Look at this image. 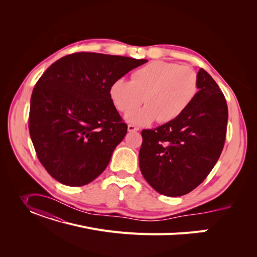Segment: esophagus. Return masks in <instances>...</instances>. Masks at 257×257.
Returning a JSON list of instances; mask_svg holds the SVG:
<instances>
[{
    "mask_svg": "<svg viewBox=\"0 0 257 257\" xmlns=\"http://www.w3.org/2000/svg\"><path fill=\"white\" fill-rule=\"evenodd\" d=\"M139 130H140V128L137 127V126L131 125V124L128 125V131H129V132H137V131H139Z\"/></svg>",
    "mask_w": 257,
    "mask_h": 257,
    "instance_id": "34e87169",
    "label": "esophagus"
}]
</instances>
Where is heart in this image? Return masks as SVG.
<instances>
[{
	"instance_id": "obj_1",
	"label": "heart",
	"mask_w": 257,
	"mask_h": 257,
	"mask_svg": "<svg viewBox=\"0 0 257 257\" xmlns=\"http://www.w3.org/2000/svg\"><path fill=\"white\" fill-rule=\"evenodd\" d=\"M197 92L198 78L192 69L163 60L134 71L131 81L114 79L108 88L109 99L119 112H128L145 101L141 110L125 116L136 125L151 124L157 118L160 123L175 120L192 104Z\"/></svg>"
}]
</instances>
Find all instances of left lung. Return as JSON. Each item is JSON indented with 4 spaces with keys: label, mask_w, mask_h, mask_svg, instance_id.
Instances as JSON below:
<instances>
[{
    "label": "left lung",
    "mask_w": 257,
    "mask_h": 257,
    "mask_svg": "<svg viewBox=\"0 0 257 257\" xmlns=\"http://www.w3.org/2000/svg\"><path fill=\"white\" fill-rule=\"evenodd\" d=\"M196 97L175 120L142 131L140 168L156 192L179 197L207 177L222 153L228 120L224 94L211 76L200 69Z\"/></svg>",
    "instance_id": "8db88e82"
}]
</instances>
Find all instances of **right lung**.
I'll list each match as a JSON object with an SVG mask.
<instances>
[{
  "instance_id": "right-lung-1",
  "label": "right lung",
  "mask_w": 257,
  "mask_h": 257,
  "mask_svg": "<svg viewBox=\"0 0 257 257\" xmlns=\"http://www.w3.org/2000/svg\"><path fill=\"white\" fill-rule=\"evenodd\" d=\"M147 61L79 52L58 59L39 78L29 131L39 161L54 179L82 186L106 169L127 133L108 88Z\"/></svg>"
}]
</instances>
